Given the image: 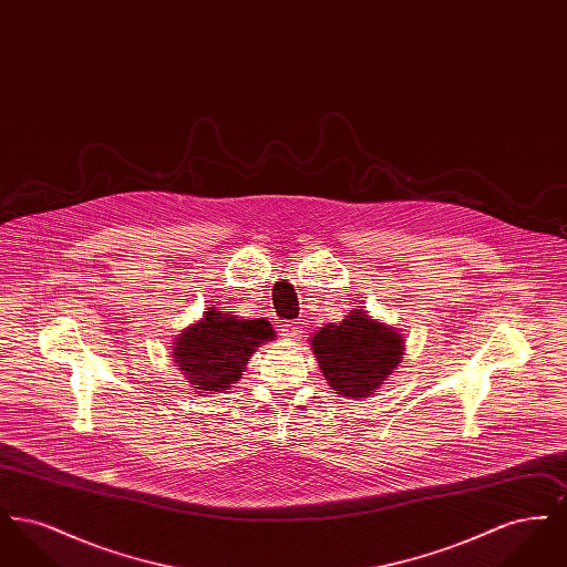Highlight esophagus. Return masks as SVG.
<instances>
[{"instance_id": "34e87169", "label": "esophagus", "mask_w": 567, "mask_h": 567, "mask_svg": "<svg viewBox=\"0 0 567 567\" xmlns=\"http://www.w3.org/2000/svg\"><path fill=\"white\" fill-rule=\"evenodd\" d=\"M282 336L287 338V340H297L299 336H301V327L297 323H289L282 327Z\"/></svg>"}]
</instances>
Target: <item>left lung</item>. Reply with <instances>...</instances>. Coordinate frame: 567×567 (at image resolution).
I'll list each match as a JSON object with an SVG mask.
<instances>
[{"mask_svg": "<svg viewBox=\"0 0 567 567\" xmlns=\"http://www.w3.org/2000/svg\"><path fill=\"white\" fill-rule=\"evenodd\" d=\"M310 344L329 386L352 400L370 398L404 354L402 333L363 310H351L340 323L324 324Z\"/></svg>", "mask_w": 567, "mask_h": 567, "instance_id": "8db88e82", "label": "left lung"}]
</instances>
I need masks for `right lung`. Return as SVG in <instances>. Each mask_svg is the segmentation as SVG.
Instances as JSON below:
<instances>
[{
	"mask_svg": "<svg viewBox=\"0 0 567 567\" xmlns=\"http://www.w3.org/2000/svg\"><path fill=\"white\" fill-rule=\"evenodd\" d=\"M274 340L266 319H243L208 308L204 319L187 327L174 342L178 370L202 393L227 391L243 378L246 363L257 347Z\"/></svg>",
	"mask_w": 567,
	"mask_h": 567,
	"instance_id": "1",
	"label": "right lung"
}]
</instances>
